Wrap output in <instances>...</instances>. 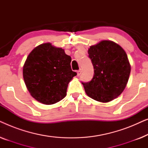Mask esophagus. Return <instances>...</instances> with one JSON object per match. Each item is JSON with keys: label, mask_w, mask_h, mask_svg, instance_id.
I'll return each instance as SVG.
<instances>
[{"label": "esophagus", "mask_w": 148, "mask_h": 148, "mask_svg": "<svg viewBox=\"0 0 148 148\" xmlns=\"http://www.w3.org/2000/svg\"><path fill=\"white\" fill-rule=\"evenodd\" d=\"M82 69H79V70H78V71H77V75H78V76H79L80 75H81V73H82Z\"/></svg>", "instance_id": "34e87169"}]
</instances>
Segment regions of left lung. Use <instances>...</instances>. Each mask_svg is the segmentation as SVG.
Here are the masks:
<instances>
[{"instance_id":"1","label":"left lung","mask_w":148,"mask_h":148,"mask_svg":"<svg viewBox=\"0 0 148 148\" xmlns=\"http://www.w3.org/2000/svg\"><path fill=\"white\" fill-rule=\"evenodd\" d=\"M89 58L94 66V76L82 82L88 96L101 102L118 97L129 80L131 66L125 50L114 42L104 40L90 46Z\"/></svg>"}]
</instances>
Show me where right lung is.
I'll list each match as a JSON object with an SVG mask.
<instances>
[{
    "mask_svg": "<svg viewBox=\"0 0 148 148\" xmlns=\"http://www.w3.org/2000/svg\"><path fill=\"white\" fill-rule=\"evenodd\" d=\"M71 58L60 48L46 43L28 55L23 75L32 96L44 104H53L66 95L68 84L77 73L71 67Z\"/></svg>",
    "mask_w": 148,
    "mask_h": 148,
    "instance_id": "1",
    "label": "right lung"
}]
</instances>
